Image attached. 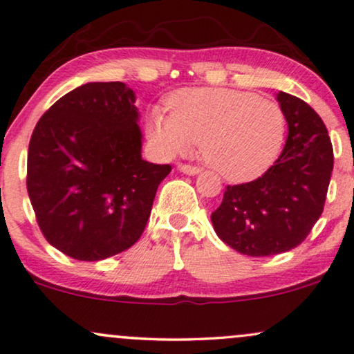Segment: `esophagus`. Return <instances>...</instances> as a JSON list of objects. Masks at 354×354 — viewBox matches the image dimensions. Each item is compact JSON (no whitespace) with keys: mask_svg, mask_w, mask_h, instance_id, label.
Instances as JSON below:
<instances>
[{"mask_svg":"<svg viewBox=\"0 0 354 354\" xmlns=\"http://www.w3.org/2000/svg\"><path fill=\"white\" fill-rule=\"evenodd\" d=\"M178 171L187 174V176H196V174L201 172V169L189 166V165H180V166H178Z\"/></svg>","mask_w":354,"mask_h":354,"instance_id":"esophagus-1","label":"esophagus"}]
</instances>
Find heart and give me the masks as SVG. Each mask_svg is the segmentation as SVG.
<instances>
[{
    "instance_id": "b5f03b06",
    "label": "heart",
    "mask_w": 354,
    "mask_h": 354,
    "mask_svg": "<svg viewBox=\"0 0 354 354\" xmlns=\"http://www.w3.org/2000/svg\"><path fill=\"white\" fill-rule=\"evenodd\" d=\"M169 106L172 111L151 109L147 118V136L155 150L172 158L201 140L204 161L227 180L259 177L283 148V109L252 92L185 89L169 99Z\"/></svg>"
}]
</instances>
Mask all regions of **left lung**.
Masks as SVG:
<instances>
[{
    "label": "left lung",
    "instance_id": "8db88e82",
    "mask_svg": "<svg viewBox=\"0 0 354 354\" xmlns=\"http://www.w3.org/2000/svg\"><path fill=\"white\" fill-rule=\"evenodd\" d=\"M288 140L262 177L228 185L211 215L217 236L250 257L288 252L301 244L324 209L334 151L319 115L299 97L276 95Z\"/></svg>",
    "mask_w": 354,
    "mask_h": 354
}]
</instances>
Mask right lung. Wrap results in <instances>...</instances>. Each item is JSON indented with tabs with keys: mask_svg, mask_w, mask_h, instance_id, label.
<instances>
[{
	"mask_svg": "<svg viewBox=\"0 0 354 354\" xmlns=\"http://www.w3.org/2000/svg\"><path fill=\"white\" fill-rule=\"evenodd\" d=\"M136 94L88 83L39 118L28 145L27 189L50 245L97 262L136 244L169 165L142 158Z\"/></svg>",
	"mask_w": 354,
	"mask_h": 354,
	"instance_id": "right-lung-1",
	"label": "right lung"
}]
</instances>
